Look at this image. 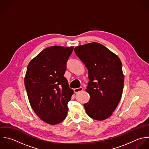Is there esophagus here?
<instances>
[{
    "mask_svg": "<svg viewBox=\"0 0 149 149\" xmlns=\"http://www.w3.org/2000/svg\"><path fill=\"white\" fill-rule=\"evenodd\" d=\"M84 90V88L82 87H80V88H75L74 89V91L75 93H78L79 92H81Z\"/></svg>",
    "mask_w": 149,
    "mask_h": 149,
    "instance_id": "obj_1",
    "label": "esophagus"
}]
</instances>
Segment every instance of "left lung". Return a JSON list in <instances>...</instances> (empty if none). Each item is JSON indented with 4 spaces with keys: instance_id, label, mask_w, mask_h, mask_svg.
<instances>
[{
    "instance_id": "8db88e82",
    "label": "left lung",
    "mask_w": 149,
    "mask_h": 149,
    "mask_svg": "<svg viewBox=\"0 0 149 149\" xmlns=\"http://www.w3.org/2000/svg\"><path fill=\"white\" fill-rule=\"evenodd\" d=\"M88 70L86 92L91 96L84 104L87 114L102 121L110 117L117 107L123 91L124 77L119 57L103 45L93 42L74 49Z\"/></svg>"
}]
</instances>
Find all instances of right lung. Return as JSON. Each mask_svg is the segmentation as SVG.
<instances>
[{"label": "right lung", "mask_w": 149, "mask_h": 149, "mask_svg": "<svg viewBox=\"0 0 149 149\" xmlns=\"http://www.w3.org/2000/svg\"><path fill=\"white\" fill-rule=\"evenodd\" d=\"M74 47L50 46L43 50L27 67L24 84L31 107L51 125L67 117V104L74 93L64 76Z\"/></svg>", "instance_id": "add662e5"}]
</instances>
